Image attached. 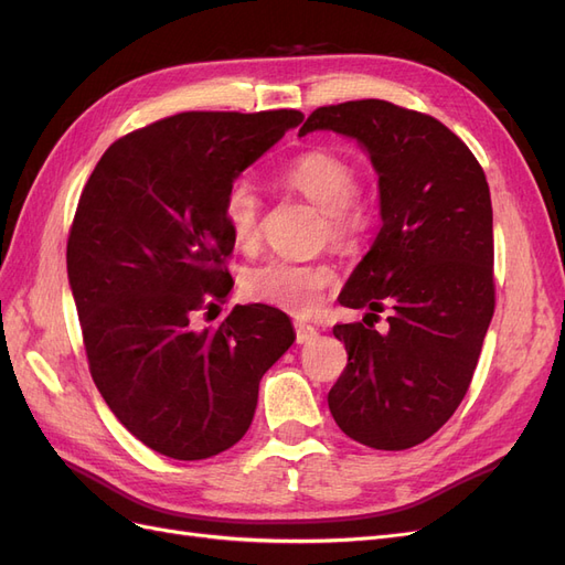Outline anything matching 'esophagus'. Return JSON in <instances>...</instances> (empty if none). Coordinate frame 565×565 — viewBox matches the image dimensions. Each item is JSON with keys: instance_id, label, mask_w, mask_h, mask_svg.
Wrapping results in <instances>:
<instances>
[{"instance_id": "34e87169", "label": "esophagus", "mask_w": 565, "mask_h": 565, "mask_svg": "<svg viewBox=\"0 0 565 565\" xmlns=\"http://www.w3.org/2000/svg\"><path fill=\"white\" fill-rule=\"evenodd\" d=\"M295 332H297V341H299V344H306V341H311V339L318 334V330L313 328V324L303 322V320H297V322H295Z\"/></svg>"}]
</instances>
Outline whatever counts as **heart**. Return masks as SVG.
<instances>
[{"label":"heart","mask_w":565,"mask_h":565,"mask_svg":"<svg viewBox=\"0 0 565 565\" xmlns=\"http://www.w3.org/2000/svg\"><path fill=\"white\" fill-rule=\"evenodd\" d=\"M280 183L309 200L322 212V235L339 247H361L374 224L377 207L358 193V172L351 160L339 152L313 148L297 156L280 172ZM264 202L245 181H235L224 198V221L233 243L252 249L262 237ZM337 282V273L324 262L268 259L245 273V292L268 306L295 316L316 313L324 295Z\"/></svg>","instance_id":"heart-1"}]
</instances>
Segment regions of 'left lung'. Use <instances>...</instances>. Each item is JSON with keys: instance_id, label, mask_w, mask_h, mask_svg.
I'll return each instance as SVG.
<instances>
[{"instance_id": "1", "label": "left lung", "mask_w": 565, "mask_h": 565, "mask_svg": "<svg viewBox=\"0 0 565 565\" xmlns=\"http://www.w3.org/2000/svg\"><path fill=\"white\" fill-rule=\"evenodd\" d=\"M316 129L353 136L380 174L384 224L339 303L365 318L393 309L386 334L334 324L349 363L330 413L367 448L407 450L467 396L494 313L490 188L467 143L426 113L347 100L316 108L299 136Z\"/></svg>"}]
</instances>
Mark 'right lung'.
Segmentation results:
<instances>
[{
	"label": "right lung",
	"mask_w": 565,
	"mask_h": 565,
	"mask_svg": "<svg viewBox=\"0 0 565 565\" xmlns=\"http://www.w3.org/2000/svg\"><path fill=\"white\" fill-rule=\"evenodd\" d=\"M299 110H188L117 139L84 185L67 235V278L89 372L143 446L207 459L249 429L264 372L292 347L289 318L224 303L233 237L224 198L235 177L301 125Z\"/></svg>",
	"instance_id": "obj_1"
}]
</instances>
